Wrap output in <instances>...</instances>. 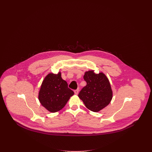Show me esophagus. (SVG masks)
I'll use <instances>...</instances> for the list:
<instances>
[{"mask_svg":"<svg viewBox=\"0 0 152 152\" xmlns=\"http://www.w3.org/2000/svg\"><path fill=\"white\" fill-rule=\"evenodd\" d=\"M74 92L76 94H79V89H76L74 91Z\"/></svg>","mask_w":152,"mask_h":152,"instance_id":"34e87169","label":"esophagus"}]
</instances>
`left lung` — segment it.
<instances>
[{
    "instance_id": "1",
    "label": "left lung",
    "mask_w": 152,
    "mask_h": 152,
    "mask_svg": "<svg viewBox=\"0 0 152 152\" xmlns=\"http://www.w3.org/2000/svg\"><path fill=\"white\" fill-rule=\"evenodd\" d=\"M87 82L78 95L87 108L97 112L105 108L112 99L113 92L108 79L104 73L96 74L94 70L85 72Z\"/></svg>"
}]
</instances>
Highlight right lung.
<instances>
[{
	"mask_svg": "<svg viewBox=\"0 0 152 152\" xmlns=\"http://www.w3.org/2000/svg\"><path fill=\"white\" fill-rule=\"evenodd\" d=\"M73 91L68 87V84L61 78V72L48 73L44 79L39 92V100L42 106L52 113L64 107Z\"/></svg>",
	"mask_w": 152,
	"mask_h": 152,
	"instance_id": "1",
	"label": "right lung"
}]
</instances>
